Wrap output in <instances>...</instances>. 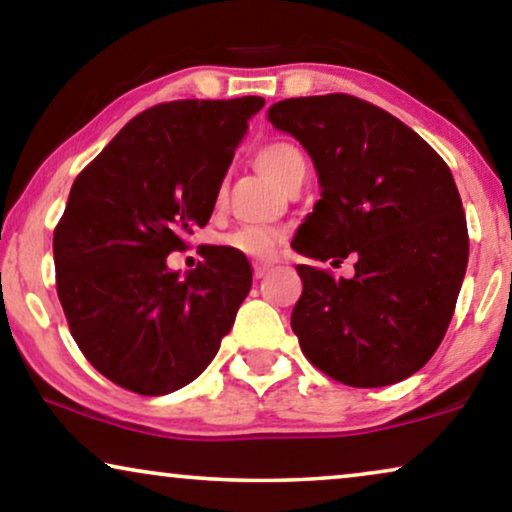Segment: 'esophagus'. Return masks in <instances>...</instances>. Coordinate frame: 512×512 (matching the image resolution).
<instances>
[{
    "label": "esophagus",
    "instance_id": "34e87169",
    "mask_svg": "<svg viewBox=\"0 0 512 512\" xmlns=\"http://www.w3.org/2000/svg\"><path fill=\"white\" fill-rule=\"evenodd\" d=\"M272 268H275V265H272V263L256 261V263H254V277H256V279H261V277L268 275V272H270Z\"/></svg>",
    "mask_w": 512,
    "mask_h": 512
}]
</instances>
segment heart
I'll return each mask as SVG.
<instances>
[{"instance_id":"heart-1","label":"heart","mask_w":512,"mask_h":512,"mask_svg":"<svg viewBox=\"0 0 512 512\" xmlns=\"http://www.w3.org/2000/svg\"><path fill=\"white\" fill-rule=\"evenodd\" d=\"M254 163L265 177L277 186H286L291 179L305 177L307 158L305 153L291 142H270L256 151ZM286 242V230L275 226H242L223 237V244L237 254L256 258V261H272Z\"/></svg>"}]
</instances>
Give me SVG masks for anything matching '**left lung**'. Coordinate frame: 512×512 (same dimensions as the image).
<instances>
[{
  "mask_svg": "<svg viewBox=\"0 0 512 512\" xmlns=\"http://www.w3.org/2000/svg\"><path fill=\"white\" fill-rule=\"evenodd\" d=\"M268 121L317 167L321 200L291 247L354 277L298 265L291 328L307 361L349 387L417 373L445 338L468 263V228L445 160L403 121L354 95L291 97Z\"/></svg>",
  "mask_w": 512,
  "mask_h": 512,
  "instance_id": "1",
  "label": "left lung"
}]
</instances>
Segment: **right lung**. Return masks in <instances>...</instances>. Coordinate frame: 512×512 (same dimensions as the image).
<instances>
[{"mask_svg": "<svg viewBox=\"0 0 512 512\" xmlns=\"http://www.w3.org/2000/svg\"><path fill=\"white\" fill-rule=\"evenodd\" d=\"M263 97L163 102L132 118L74 179L53 233L55 284L83 356L118 387L163 396L219 352L251 289L247 256L207 247L179 277L172 251L207 226Z\"/></svg>", "mask_w": 512, "mask_h": 512, "instance_id": "obj_1", "label": "right lung"}]
</instances>
